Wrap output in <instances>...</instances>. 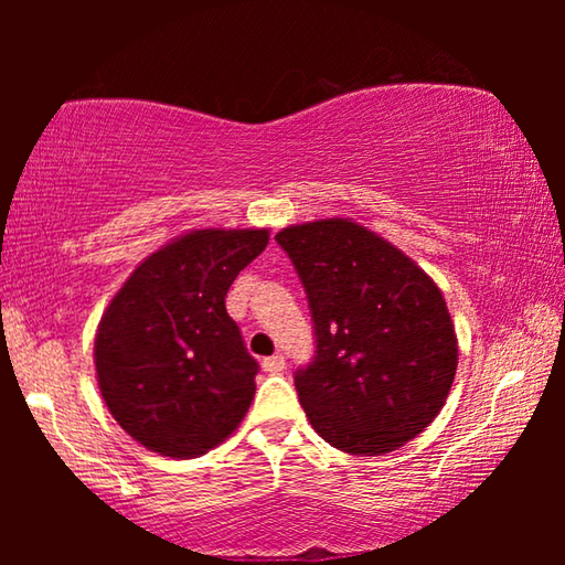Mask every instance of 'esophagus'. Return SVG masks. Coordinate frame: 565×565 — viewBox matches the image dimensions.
Segmentation results:
<instances>
[{
    "label": "esophagus",
    "instance_id": "esophagus-1",
    "mask_svg": "<svg viewBox=\"0 0 565 565\" xmlns=\"http://www.w3.org/2000/svg\"><path fill=\"white\" fill-rule=\"evenodd\" d=\"M284 369H286V361H284L281 353H274V356L264 359V371H266V374H281Z\"/></svg>",
    "mask_w": 565,
    "mask_h": 565
}]
</instances>
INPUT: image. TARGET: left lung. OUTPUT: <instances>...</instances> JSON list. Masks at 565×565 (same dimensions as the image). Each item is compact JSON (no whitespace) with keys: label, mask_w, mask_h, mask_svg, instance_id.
I'll list each match as a JSON object with an SVG mask.
<instances>
[{"label":"left lung","mask_w":565,"mask_h":565,"mask_svg":"<svg viewBox=\"0 0 565 565\" xmlns=\"http://www.w3.org/2000/svg\"><path fill=\"white\" fill-rule=\"evenodd\" d=\"M276 242L309 296L317 356L294 376L313 431L343 454L416 438L458 366L446 299L416 262L351 218L286 226Z\"/></svg>","instance_id":"obj_1"}]
</instances>
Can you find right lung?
Returning a JSON list of instances; mask_svg holds the SVG:
<instances>
[{"instance_id": "add662e5", "label": "right lung", "mask_w": 565, "mask_h": 565, "mask_svg": "<svg viewBox=\"0 0 565 565\" xmlns=\"http://www.w3.org/2000/svg\"><path fill=\"white\" fill-rule=\"evenodd\" d=\"M266 244L269 228H194L147 256L109 301L94 339L97 384L149 451L196 458L244 420L259 363L224 299Z\"/></svg>"}]
</instances>
